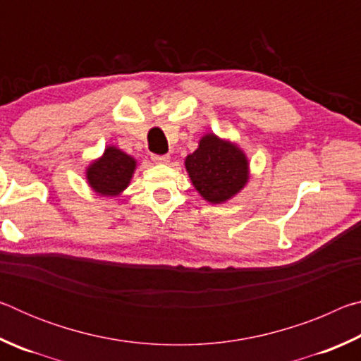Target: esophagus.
Returning a JSON list of instances; mask_svg holds the SVG:
<instances>
[{
	"mask_svg": "<svg viewBox=\"0 0 361 361\" xmlns=\"http://www.w3.org/2000/svg\"><path fill=\"white\" fill-rule=\"evenodd\" d=\"M151 159L156 164H167L170 161V156L169 154H151Z\"/></svg>",
	"mask_w": 361,
	"mask_h": 361,
	"instance_id": "esophagus-1",
	"label": "esophagus"
}]
</instances>
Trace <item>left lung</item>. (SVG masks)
Segmentation results:
<instances>
[{
	"mask_svg": "<svg viewBox=\"0 0 361 361\" xmlns=\"http://www.w3.org/2000/svg\"><path fill=\"white\" fill-rule=\"evenodd\" d=\"M189 178L210 204H223L248 181V159L235 143L207 133L185 161Z\"/></svg>",
	"mask_w": 361,
	"mask_h": 361,
	"instance_id": "8db88e82",
	"label": "left lung"
}]
</instances>
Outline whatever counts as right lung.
<instances>
[{"mask_svg": "<svg viewBox=\"0 0 361 361\" xmlns=\"http://www.w3.org/2000/svg\"><path fill=\"white\" fill-rule=\"evenodd\" d=\"M135 167L137 161L132 156L116 146H106L103 156L85 170V178L97 194L116 197L129 186Z\"/></svg>", "mask_w": 361, "mask_h": 361, "instance_id": "obj_1", "label": "right lung"}]
</instances>
